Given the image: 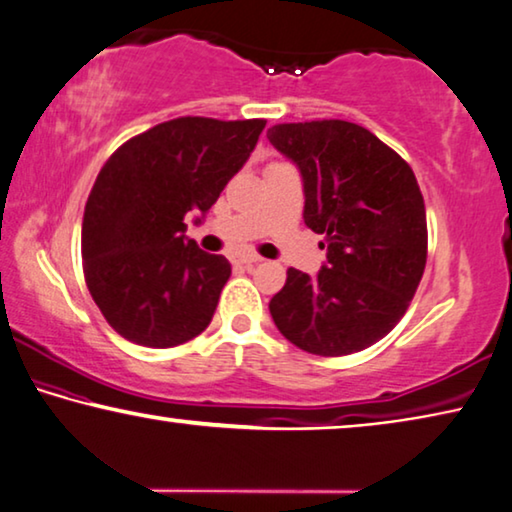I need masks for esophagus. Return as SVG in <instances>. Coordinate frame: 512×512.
<instances>
[{
  "label": "esophagus",
  "instance_id": "esophagus-1",
  "mask_svg": "<svg viewBox=\"0 0 512 512\" xmlns=\"http://www.w3.org/2000/svg\"><path fill=\"white\" fill-rule=\"evenodd\" d=\"M236 264H243V266H253V264H257L259 262V257L257 255H239L234 259Z\"/></svg>",
  "mask_w": 512,
  "mask_h": 512
}]
</instances>
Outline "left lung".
<instances>
[{
    "instance_id": "1",
    "label": "left lung",
    "mask_w": 512,
    "mask_h": 512,
    "mask_svg": "<svg viewBox=\"0 0 512 512\" xmlns=\"http://www.w3.org/2000/svg\"><path fill=\"white\" fill-rule=\"evenodd\" d=\"M266 137L299 165L303 220L326 241L317 278L287 271L269 303L273 322L308 354L361 352L395 329L423 278L427 220L414 170L352 121L278 124Z\"/></svg>"
}]
</instances>
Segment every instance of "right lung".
I'll return each mask as SVG.
<instances>
[{
  "instance_id": "add662e5",
  "label": "right lung",
  "mask_w": 512,
  "mask_h": 512,
  "mask_svg": "<svg viewBox=\"0 0 512 512\" xmlns=\"http://www.w3.org/2000/svg\"><path fill=\"white\" fill-rule=\"evenodd\" d=\"M264 126V119L163 121L101 167L82 220V269L91 299L121 338L167 349L211 324L232 266L186 239L183 218L213 207Z\"/></svg>"
}]
</instances>
